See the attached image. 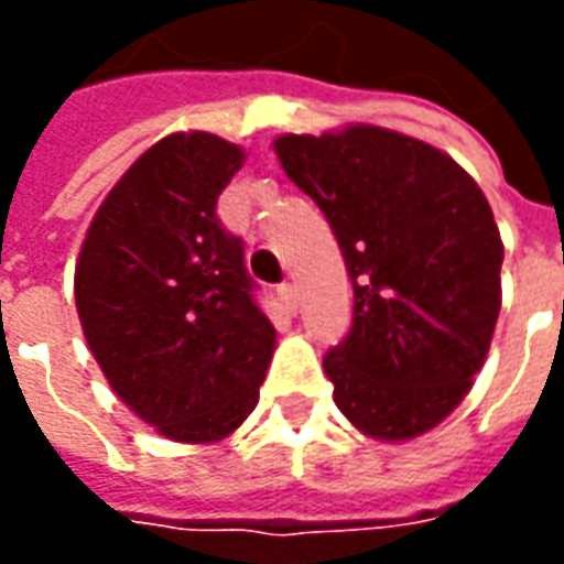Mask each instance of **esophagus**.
Masks as SVG:
<instances>
[{"instance_id":"34e87169","label":"esophagus","mask_w":564,"mask_h":564,"mask_svg":"<svg viewBox=\"0 0 564 564\" xmlns=\"http://www.w3.org/2000/svg\"><path fill=\"white\" fill-rule=\"evenodd\" d=\"M278 299H281V305L286 307L290 314L299 311V290H295L293 283H281V286H278Z\"/></svg>"}]
</instances>
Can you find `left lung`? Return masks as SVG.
I'll return each instance as SVG.
<instances>
[{
  "mask_svg": "<svg viewBox=\"0 0 564 564\" xmlns=\"http://www.w3.org/2000/svg\"><path fill=\"white\" fill-rule=\"evenodd\" d=\"M326 214L354 281V326L323 368L378 441L429 432L484 368L501 311V235L484 189L425 141L380 127L274 141Z\"/></svg>",
  "mask_w": 564,
  "mask_h": 564,
  "instance_id": "obj_1",
  "label": "left lung"
}]
</instances>
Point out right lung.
Here are the masks:
<instances>
[{"mask_svg":"<svg viewBox=\"0 0 564 564\" xmlns=\"http://www.w3.org/2000/svg\"><path fill=\"white\" fill-rule=\"evenodd\" d=\"M245 150L174 132L132 162L96 210L75 305L111 390L172 441H220L257 408L274 326L217 198Z\"/></svg>","mask_w":564,"mask_h":564,"instance_id":"add662e5","label":"right lung"}]
</instances>
